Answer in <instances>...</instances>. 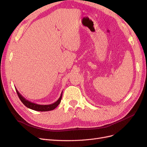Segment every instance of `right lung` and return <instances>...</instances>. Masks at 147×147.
<instances>
[{
  "mask_svg": "<svg viewBox=\"0 0 147 147\" xmlns=\"http://www.w3.org/2000/svg\"><path fill=\"white\" fill-rule=\"evenodd\" d=\"M16 89V92L17 93V95L21 100V101L22 102V104H24L26 107L30 109H32L35 111H48L51 110H53L55 109V108L59 104L61 101V98H62V95H63V92L60 95V97L59 99L57 100L56 102H55L53 104H49V105H39V104H37L33 102H30L28 101L27 99L24 98V97H23L20 94V92L18 91V90L15 88Z\"/></svg>",
  "mask_w": 147,
  "mask_h": 147,
  "instance_id": "obj_1",
  "label": "right lung"
}]
</instances>
